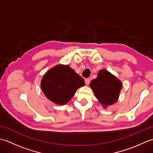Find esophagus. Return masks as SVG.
Segmentation results:
<instances>
[{"label": "esophagus", "instance_id": "1", "mask_svg": "<svg viewBox=\"0 0 153 153\" xmlns=\"http://www.w3.org/2000/svg\"><path fill=\"white\" fill-rule=\"evenodd\" d=\"M85 84H86L87 85H88L90 83V79H89V78L85 79Z\"/></svg>", "mask_w": 153, "mask_h": 153}]
</instances>
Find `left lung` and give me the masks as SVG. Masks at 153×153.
I'll return each instance as SVG.
<instances>
[{
	"mask_svg": "<svg viewBox=\"0 0 153 153\" xmlns=\"http://www.w3.org/2000/svg\"><path fill=\"white\" fill-rule=\"evenodd\" d=\"M90 87L97 99L104 108H106L118 99L122 83L109 71L101 70L99 71L97 78L93 79L90 83Z\"/></svg>",
	"mask_w": 153,
	"mask_h": 153,
	"instance_id": "obj_1",
	"label": "left lung"
}]
</instances>
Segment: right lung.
<instances>
[{"mask_svg":"<svg viewBox=\"0 0 153 153\" xmlns=\"http://www.w3.org/2000/svg\"><path fill=\"white\" fill-rule=\"evenodd\" d=\"M41 85L48 99L63 105L70 101L77 89L85 85V82L68 65L59 64L47 71Z\"/></svg>","mask_w":153,"mask_h":153,"instance_id":"obj_1","label":"right lung"}]
</instances>
